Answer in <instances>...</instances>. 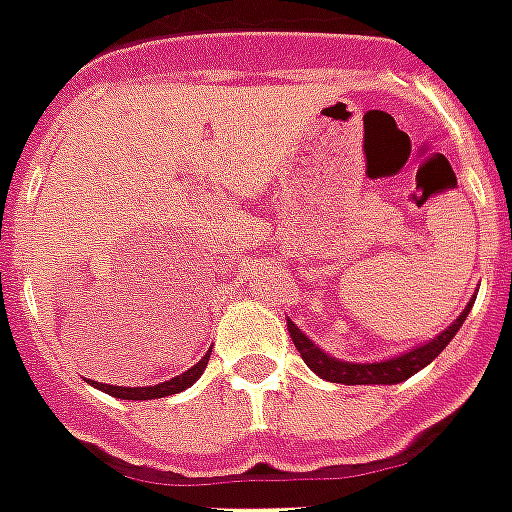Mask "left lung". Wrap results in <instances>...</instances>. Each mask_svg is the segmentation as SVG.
I'll list each match as a JSON object with an SVG mask.
<instances>
[{
	"mask_svg": "<svg viewBox=\"0 0 512 512\" xmlns=\"http://www.w3.org/2000/svg\"><path fill=\"white\" fill-rule=\"evenodd\" d=\"M469 309H472V301H469L464 312L458 314L456 323L448 325V328L439 333L437 339H431L429 344H420V347L404 352L399 358H391V361L380 363L336 361L331 355H325L320 347H314L312 339H306V333H301L298 325H293L287 320V328H290V336H293L295 350L301 352L304 363L317 374V377H323V380L328 382H342V385H393V382L407 380V377H412L415 372H420L423 366H429L439 352L448 347V342L456 336L458 328L464 325Z\"/></svg>",
	"mask_w": 512,
	"mask_h": 512,
	"instance_id": "left-lung-1",
	"label": "left lung"
}]
</instances>
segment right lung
Wrapping results in <instances>:
<instances>
[{"label": "right lung", "instance_id": "obj_1", "mask_svg": "<svg viewBox=\"0 0 512 512\" xmlns=\"http://www.w3.org/2000/svg\"><path fill=\"white\" fill-rule=\"evenodd\" d=\"M206 363H208V355L206 358H200L192 369H187V372L179 374V377H173V380L168 382H160V385H151V388H119V385H102V382H92V385H97L100 391L111 393V396H116V399H132V401L162 399V396H170V393H179L184 391V388H189V385L203 374Z\"/></svg>", "mask_w": 512, "mask_h": 512}]
</instances>
